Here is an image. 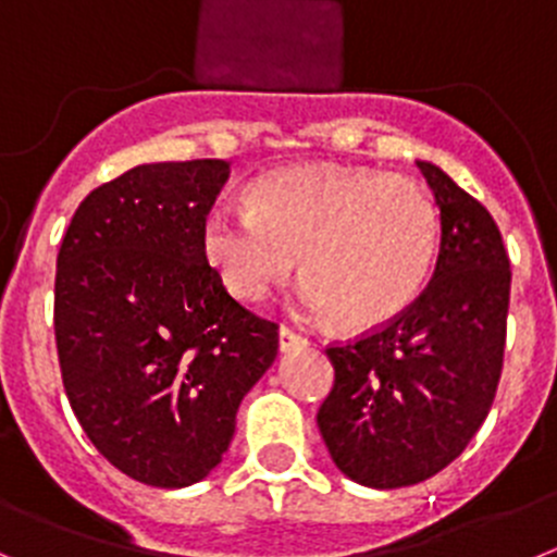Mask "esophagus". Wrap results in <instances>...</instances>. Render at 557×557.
Returning <instances> with one entry per match:
<instances>
[{
  "label": "esophagus",
  "mask_w": 557,
  "mask_h": 557,
  "mask_svg": "<svg viewBox=\"0 0 557 557\" xmlns=\"http://www.w3.org/2000/svg\"><path fill=\"white\" fill-rule=\"evenodd\" d=\"M302 344H305V335L302 333H297V330H290L288 324H283V327H280V349H283V352H288V349L302 347Z\"/></svg>",
  "instance_id": "1"
}]
</instances>
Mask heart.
Returning a JSON list of instances; mask_svg holds the SVG:
<instances>
[{"mask_svg": "<svg viewBox=\"0 0 557 557\" xmlns=\"http://www.w3.org/2000/svg\"><path fill=\"white\" fill-rule=\"evenodd\" d=\"M441 242L435 199L372 169L290 166L252 185V205L216 199L202 247L224 288L260 302L299 267V308L352 330L394 322L428 285Z\"/></svg>", "mask_w": 557, "mask_h": 557, "instance_id": "heart-1", "label": "heart"}]
</instances>
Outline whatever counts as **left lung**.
<instances>
[{"instance_id": "left-lung-1", "label": "left lung", "mask_w": 557, "mask_h": 557, "mask_svg": "<svg viewBox=\"0 0 557 557\" xmlns=\"http://www.w3.org/2000/svg\"><path fill=\"white\" fill-rule=\"evenodd\" d=\"M441 210L433 280L399 319L330 344L335 383L315 422L341 472L369 488L422 483L488 416L503 374L510 260L488 210L416 160Z\"/></svg>"}]
</instances>
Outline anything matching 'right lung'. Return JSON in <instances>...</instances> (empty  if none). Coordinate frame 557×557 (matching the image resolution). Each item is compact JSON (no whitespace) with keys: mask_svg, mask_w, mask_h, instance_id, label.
I'll use <instances>...</instances> for the list:
<instances>
[{"mask_svg":"<svg viewBox=\"0 0 557 557\" xmlns=\"http://www.w3.org/2000/svg\"><path fill=\"white\" fill-rule=\"evenodd\" d=\"M227 160L147 163L74 210L54 274V341L77 422L119 472L199 483L227 453L277 324L235 302L202 247Z\"/></svg>","mask_w":557,"mask_h":557,"instance_id":"right-lung-1","label":"right lung"}]
</instances>
